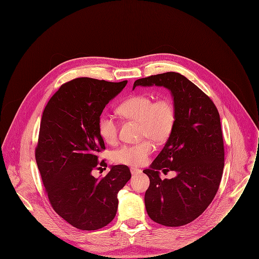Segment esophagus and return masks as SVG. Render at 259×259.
Here are the masks:
<instances>
[{
  "mask_svg": "<svg viewBox=\"0 0 259 259\" xmlns=\"http://www.w3.org/2000/svg\"><path fill=\"white\" fill-rule=\"evenodd\" d=\"M131 173H132L133 175H136V174L142 173V170H141V169H138V168H134V167H132V168H131Z\"/></svg>",
  "mask_w": 259,
  "mask_h": 259,
  "instance_id": "34e87169",
  "label": "esophagus"
}]
</instances>
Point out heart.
I'll return each mask as SVG.
<instances>
[{"instance_id": "1", "label": "heart", "mask_w": 259, "mask_h": 259, "mask_svg": "<svg viewBox=\"0 0 259 259\" xmlns=\"http://www.w3.org/2000/svg\"><path fill=\"white\" fill-rule=\"evenodd\" d=\"M120 115L140 122V135L156 143L165 142L171 135L175 121L176 109L168 97L154 98L147 94H138L125 99L117 108ZM98 133L108 144L116 142L118 125L109 114H102L98 121ZM153 143L148 139L137 144L123 145L112 153V160L118 164L144 165L153 152Z\"/></svg>"}]
</instances>
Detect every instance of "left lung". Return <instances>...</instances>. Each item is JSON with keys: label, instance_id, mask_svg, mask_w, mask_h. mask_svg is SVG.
I'll list each match as a JSON object with an SVG mask.
<instances>
[{"label": "left lung", "instance_id": "obj_1", "mask_svg": "<svg viewBox=\"0 0 259 259\" xmlns=\"http://www.w3.org/2000/svg\"><path fill=\"white\" fill-rule=\"evenodd\" d=\"M153 85L171 91L176 121L162 151L143 171L150 178L145 204L154 222L179 227L199 217L219 189L225 157L220 114L211 99L179 73L139 79L134 89ZM159 169L178 176L162 181Z\"/></svg>", "mask_w": 259, "mask_h": 259}]
</instances>
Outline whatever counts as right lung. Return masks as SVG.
<instances>
[{"mask_svg":"<svg viewBox=\"0 0 259 259\" xmlns=\"http://www.w3.org/2000/svg\"><path fill=\"white\" fill-rule=\"evenodd\" d=\"M126 83L74 79L60 87L42 113L35 159L46 193L55 211L80 230H98L114 219L117 193L132 176L125 165L112 166L100 179L92 175L107 167L98 159L105 150L100 115Z\"/></svg>","mask_w":259,"mask_h":259,"instance_id":"1","label":"right lung"}]
</instances>
